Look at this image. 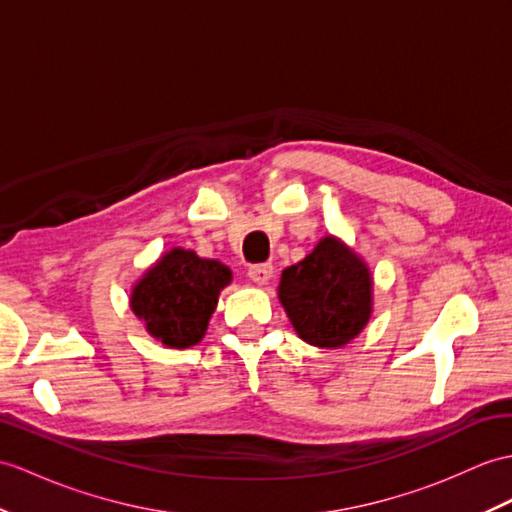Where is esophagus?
I'll return each mask as SVG.
<instances>
[{
	"mask_svg": "<svg viewBox=\"0 0 512 512\" xmlns=\"http://www.w3.org/2000/svg\"><path fill=\"white\" fill-rule=\"evenodd\" d=\"M248 277H251L259 285L268 283L272 277V264H253L251 268H248Z\"/></svg>",
	"mask_w": 512,
	"mask_h": 512,
	"instance_id": "esophagus-1",
	"label": "esophagus"
}]
</instances>
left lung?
Masks as SVG:
<instances>
[{
  "instance_id": "1",
  "label": "left lung",
  "mask_w": 512,
  "mask_h": 512,
  "mask_svg": "<svg viewBox=\"0 0 512 512\" xmlns=\"http://www.w3.org/2000/svg\"><path fill=\"white\" fill-rule=\"evenodd\" d=\"M279 301L301 340L320 349L344 347L371 318V270L347 244L327 235L281 272Z\"/></svg>"
}]
</instances>
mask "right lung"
<instances>
[{"mask_svg":"<svg viewBox=\"0 0 512 512\" xmlns=\"http://www.w3.org/2000/svg\"><path fill=\"white\" fill-rule=\"evenodd\" d=\"M231 279V268L222 261L176 246L135 283L130 307L152 338L165 347L187 349L205 336L218 296Z\"/></svg>","mask_w":512,"mask_h":512,"instance_id":"obj_1","label":"right lung"}]
</instances>
